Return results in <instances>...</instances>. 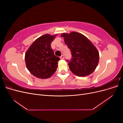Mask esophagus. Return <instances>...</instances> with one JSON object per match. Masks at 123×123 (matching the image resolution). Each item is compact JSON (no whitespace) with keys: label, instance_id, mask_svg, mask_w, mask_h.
<instances>
[{"label":"esophagus","instance_id":"esophagus-1","mask_svg":"<svg viewBox=\"0 0 123 123\" xmlns=\"http://www.w3.org/2000/svg\"><path fill=\"white\" fill-rule=\"evenodd\" d=\"M60 58L61 59H64V58H65V57H64V55H62L60 57Z\"/></svg>","mask_w":123,"mask_h":123}]
</instances>
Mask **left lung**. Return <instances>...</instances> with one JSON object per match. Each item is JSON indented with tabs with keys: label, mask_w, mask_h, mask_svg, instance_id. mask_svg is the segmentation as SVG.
<instances>
[{
	"label": "left lung",
	"mask_w": 123,
	"mask_h": 123,
	"mask_svg": "<svg viewBox=\"0 0 123 123\" xmlns=\"http://www.w3.org/2000/svg\"><path fill=\"white\" fill-rule=\"evenodd\" d=\"M61 36L64 37L65 43L71 52L72 59L68 64L70 70L79 76L90 75L95 70L99 62V53L96 47L80 33H64Z\"/></svg>",
	"instance_id": "1"
}]
</instances>
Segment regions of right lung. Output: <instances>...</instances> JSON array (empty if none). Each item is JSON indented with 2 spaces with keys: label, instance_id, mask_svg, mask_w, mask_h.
Here are the masks:
<instances>
[{
  "label": "right lung",
  "instance_id": "obj_1",
  "mask_svg": "<svg viewBox=\"0 0 123 123\" xmlns=\"http://www.w3.org/2000/svg\"><path fill=\"white\" fill-rule=\"evenodd\" d=\"M56 35L45 34L36 39L25 54L26 67L35 77L42 79L50 77L55 72L59 58L51 47Z\"/></svg>",
  "mask_w": 123,
  "mask_h": 123
}]
</instances>
